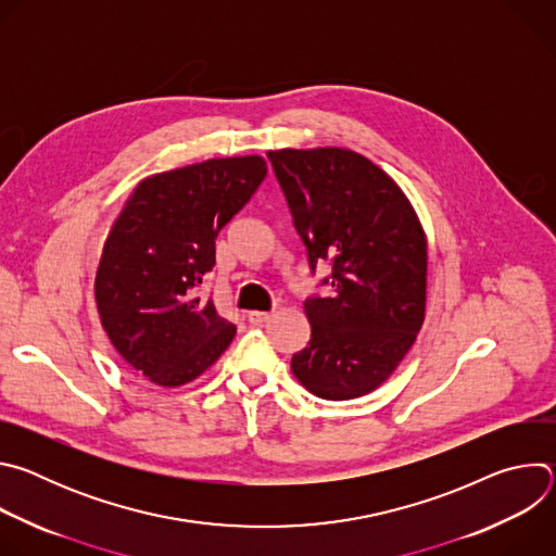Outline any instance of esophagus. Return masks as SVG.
Returning <instances> with one entry per match:
<instances>
[{
	"label": "esophagus",
	"mask_w": 556,
	"mask_h": 556,
	"mask_svg": "<svg viewBox=\"0 0 556 556\" xmlns=\"http://www.w3.org/2000/svg\"><path fill=\"white\" fill-rule=\"evenodd\" d=\"M268 319H270V312H260V309L249 312V321H251L253 326H262V324H266Z\"/></svg>",
	"instance_id": "34e87169"
}]
</instances>
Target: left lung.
<instances>
[{
	"instance_id": "left-lung-1",
	"label": "left lung",
	"mask_w": 556,
	"mask_h": 556,
	"mask_svg": "<svg viewBox=\"0 0 556 556\" xmlns=\"http://www.w3.org/2000/svg\"><path fill=\"white\" fill-rule=\"evenodd\" d=\"M268 157L309 266L332 262L334 292L303 303L312 334L292 374L319 399H358L395 371L425 324L427 232L405 191L352 149Z\"/></svg>"
}]
</instances>
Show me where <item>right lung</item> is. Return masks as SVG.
<instances>
[{"instance_id": "right-lung-1", "label": "right lung", "mask_w": 556, "mask_h": 556, "mask_svg": "<svg viewBox=\"0 0 556 556\" xmlns=\"http://www.w3.org/2000/svg\"><path fill=\"white\" fill-rule=\"evenodd\" d=\"M257 153L208 157L144 178L114 222L94 277L101 326L121 358L157 387H182L230 345L235 326L198 286L215 237L266 178Z\"/></svg>"}]
</instances>
